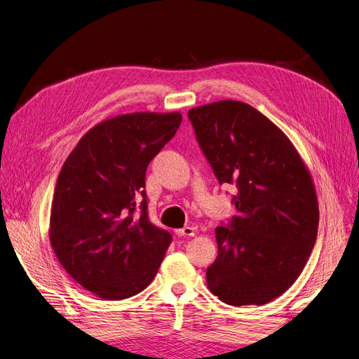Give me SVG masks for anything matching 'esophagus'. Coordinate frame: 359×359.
<instances>
[{"instance_id": "obj_1", "label": "esophagus", "mask_w": 359, "mask_h": 359, "mask_svg": "<svg viewBox=\"0 0 359 359\" xmlns=\"http://www.w3.org/2000/svg\"><path fill=\"white\" fill-rule=\"evenodd\" d=\"M176 233H177L179 236H194V235H195V229H194L192 226H184V228H182V229H177Z\"/></svg>"}]
</instances>
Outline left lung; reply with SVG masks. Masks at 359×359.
I'll list each match as a JSON object with an SVG mask.
<instances>
[{
	"label": "left lung",
	"instance_id": "8db88e82",
	"mask_svg": "<svg viewBox=\"0 0 359 359\" xmlns=\"http://www.w3.org/2000/svg\"><path fill=\"white\" fill-rule=\"evenodd\" d=\"M188 116L219 183L238 188L236 215L216 228L207 287L232 306H260L293 285L311 256L320 222L311 171L285 133L244 102L196 106Z\"/></svg>",
	"mask_w": 359,
	"mask_h": 359
}]
</instances>
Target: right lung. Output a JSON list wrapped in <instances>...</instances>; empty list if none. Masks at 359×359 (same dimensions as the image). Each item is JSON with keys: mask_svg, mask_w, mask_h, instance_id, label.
I'll list each match as a JSON object with an SVG mask.
<instances>
[{"mask_svg": "<svg viewBox=\"0 0 359 359\" xmlns=\"http://www.w3.org/2000/svg\"><path fill=\"white\" fill-rule=\"evenodd\" d=\"M180 123V112L108 118L79 139L62 165L50 210V244L74 281L100 299L136 296L165 256L171 235L149 222L143 188L148 164Z\"/></svg>", "mask_w": 359, "mask_h": 359, "instance_id": "obj_1", "label": "right lung"}]
</instances>
